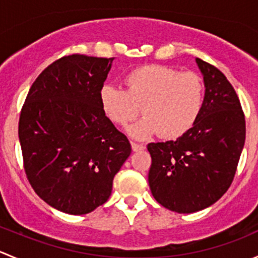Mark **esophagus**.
I'll return each instance as SVG.
<instances>
[{"label":"esophagus","mask_w":258,"mask_h":258,"mask_svg":"<svg viewBox=\"0 0 258 258\" xmlns=\"http://www.w3.org/2000/svg\"><path fill=\"white\" fill-rule=\"evenodd\" d=\"M131 146H132V150L135 151V152H139V151H142L145 150V145H141V144H136V142H131Z\"/></svg>","instance_id":"34e87169"}]
</instances>
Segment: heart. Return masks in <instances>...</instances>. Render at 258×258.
<instances>
[{"mask_svg": "<svg viewBox=\"0 0 258 258\" xmlns=\"http://www.w3.org/2000/svg\"><path fill=\"white\" fill-rule=\"evenodd\" d=\"M126 91L105 85L100 90L103 114L117 126H127L145 114L127 132L136 140L160 134L177 139L192 128L205 101V83L195 72H179L162 64H145L124 76Z\"/></svg>", "mask_w": 258, "mask_h": 258, "instance_id": "1", "label": "heart"}]
</instances>
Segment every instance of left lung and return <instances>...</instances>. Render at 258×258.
Instances as JSON below:
<instances>
[{"label":"left lung","instance_id":"1","mask_svg":"<svg viewBox=\"0 0 258 258\" xmlns=\"http://www.w3.org/2000/svg\"><path fill=\"white\" fill-rule=\"evenodd\" d=\"M204 76L205 101L196 123L176 141L148 144V183L156 201L178 213L215 204L227 191L246 139L240 100L225 75L196 58Z\"/></svg>","mask_w":258,"mask_h":258}]
</instances>
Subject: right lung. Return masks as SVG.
Masks as SVG:
<instances>
[{"mask_svg":"<svg viewBox=\"0 0 258 258\" xmlns=\"http://www.w3.org/2000/svg\"><path fill=\"white\" fill-rule=\"evenodd\" d=\"M112 58L70 54L41 72L21 111L23 166L36 194L53 209L86 215L105 204L131 155L127 137L101 110Z\"/></svg>","mask_w":258,"mask_h":258,"instance_id":"obj_1","label":"right lung"}]
</instances>
